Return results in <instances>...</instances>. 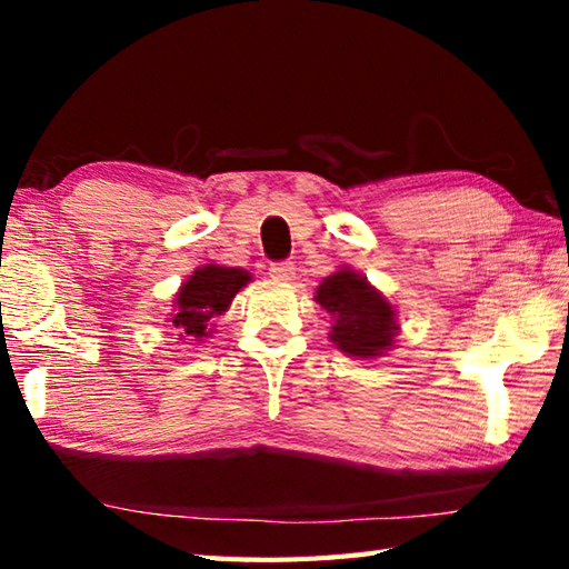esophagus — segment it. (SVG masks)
Listing matches in <instances>:
<instances>
[{"instance_id":"obj_1","label":"esophagus","mask_w":569,"mask_h":569,"mask_svg":"<svg viewBox=\"0 0 569 569\" xmlns=\"http://www.w3.org/2000/svg\"><path fill=\"white\" fill-rule=\"evenodd\" d=\"M271 276L276 278V281H293L296 276V266L291 261H278V263H271Z\"/></svg>"}]
</instances>
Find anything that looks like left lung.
<instances>
[{
	"label": "left lung",
	"mask_w": 569,
	"mask_h": 569,
	"mask_svg": "<svg viewBox=\"0 0 569 569\" xmlns=\"http://www.w3.org/2000/svg\"><path fill=\"white\" fill-rule=\"evenodd\" d=\"M316 301L333 316L331 341L341 351L369 359L393 343V333L399 329L393 321L397 313L377 288L353 271H336L326 278L316 291Z\"/></svg>",
	"instance_id": "8db88e82"
}]
</instances>
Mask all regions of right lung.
Masks as SVG:
<instances>
[{"label":"right lung","instance_id":"right-lung-1","mask_svg":"<svg viewBox=\"0 0 569 569\" xmlns=\"http://www.w3.org/2000/svg\"><path fill=\"white\" fill-rule=\"evenodd\" d=\"M250 281L240 268L206 266L198 268L178 293V311L172 326L186 339H203L213 316H220L233 301V296Z\"/></svg>","mask_w":569,"mask_h":569}]
</instances>
